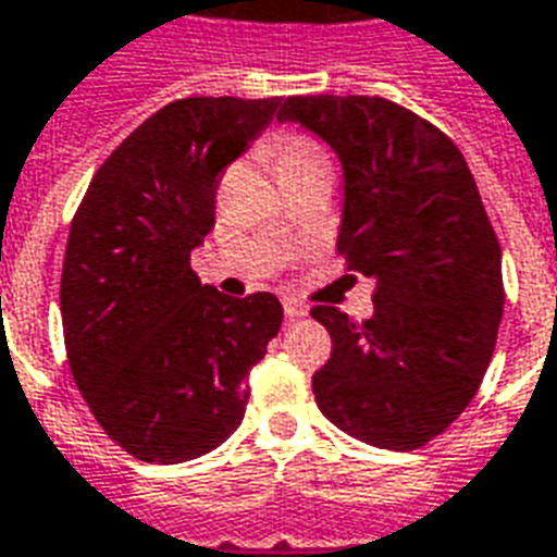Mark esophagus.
I'll use <instances>...</instances> for the list:
<instances>
[{
	"mask_svg": "<svg viewBox=\"0 0 557 557\" xmlns=\"http://www.w3.org/2000/svg\"><path fill=\"white\" fill-rule=\"evenodd\" d=\"M284 314H287V320H299V318H306L308 314V308L302 306V302H296V299H284Z\"/></svg>",
	"mask_w": 557,
	"mask_h": 557,
	"instance_id": "obj_1",
	"label": "esophagus"
}]
</instances>
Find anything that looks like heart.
I'll return each mask as SVG.
<instances>
[{"label": "heart", "instance_id": "b5f03b06", "mask_svg": "<svg viewBox=\"0 0 557 557\" xmlns=\"http://www.w3.org/2000/svg\"><path fill=\"white\" fill-rule=\"evenodd\" d=\"M320 162H329V160L318 141L306 139V136H284V139L275 141V148H273L275 172L302 169V165H320Z\"/></svg>", "mask_w": 557, "mask_h": 557}]
</instances>
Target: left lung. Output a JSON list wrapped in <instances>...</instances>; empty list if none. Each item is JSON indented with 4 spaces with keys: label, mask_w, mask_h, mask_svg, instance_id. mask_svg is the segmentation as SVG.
Masks as SVG:
<instances>
[{
    "label": "left lung",
    "mask_w": 557,
    "mask_h": 557,
    "mask_svg": "<svg viewBox=\"0 0 557 557\" xmlns=\"http://www.w3.org/2000/svg\"><path fill=\"white\" fill-rule=\"evenodd\" d=\"M275 117L338 153V251L350 273L376 282L362 323L311 308L332 335L314 400L352 440L421 448L472 404L505 308L502 249L478 184L442 129L383 97H287Z\"/></svg>",
    "instance_id": "8db88e82"
}]
</instances>
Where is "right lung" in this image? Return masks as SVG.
Returning <instances> with one entry per match:
<instances>
[{"label": "right lung", "mask_w": 557, "mask_h": 557, "mask_svg": "<svg viewBox=\"0 0 557 557\" xmlns=\"http://www.w3.org/2000/svg\"><path fill=\"white\" fill-rule=\"evenodd\" d=\"M282 97H186L97 169L71 222L62 326L76 388L109 440L145 462L219 448L249 404V371L282 326L273 294L198 282L189 255L216 222L219 172Z\"/></svg>", "instance_id": "1"}]
</instances>
